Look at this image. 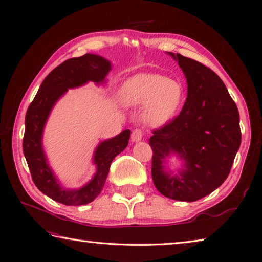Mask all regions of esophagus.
<instances>
[{"label": "esophagus", "instance_id": "1", "mask_svg": "<svg viewBox=\"0 0 262 262\" xmlns=\"http://www.w3.org/2000/svg\"><path fill=\"white\" fill-rule=\"evenodd\" d=\"M143 136H144V132L142 129H139V128L134 129L133 133H132V141L133 142L141 141V139L143 138Z\"/></svg>", "mask_w": 262, "mask_h": 262}]
</instances>
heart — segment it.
Listing matches in <instances>:
<instances>
[{
  "label": "heart",
  "instance_id": "heart-1",
  "mask_svg": "<svg viewBox=\"0 0 262 262\" xmlns=\"http://www.w3.org/2000/svg\"><path fill=\"white\" fill-rule=\"evenodd\" d=\"M123 98L127 105L144 106V119L153 127L169 123L183 105L185 91L178 80L161 75L143 74L125 83Z\"/></svg>",
  "mask_w": 262,
  "mask_h": 262
}]
</instances>
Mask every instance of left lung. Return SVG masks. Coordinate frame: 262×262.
Returning <instances> with one entry per match:
<instances>
[{
  "instance_id": "left-lung-1",
  "label": "left lung",
  "mask_w": 262,
  "mask_h": 262,
  "mask_svg": "<svg viewBox=\"0 0 262 262\" xmlns=\"http://www.w3.org/2000/svg\"><path fill=\"white\" fill-rule=\"evenodd\" d=\"M169 54L184 72L187 98L179 116L149 138L151 178L164 196L193 202L227 180L241 144L240 116L226 84L213 70L180 53ZM171 152L186 162L179 176L163 171V159Z\"/></svg>"
}]
</instances>
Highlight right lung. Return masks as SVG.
<instances>
[{"mask_svg": "<svg viewBox=\"0 0 262 262\" xmlns=\"http://www.w3.org/2000/svg\"><path fill=\"white\" fill-rule=\"evenodd\" d=\"M105 58L87 53L59 64L42 81L26 115L23 153L35 186L47 196L64 205L90 203L99 195L107 179L113 160L128 145L130 130L126 129L114 138L101 142L96 148L94 163L97 166L93 180L79 190H67L59 184L49 167L43 148L42 133L52 107L67 90L82 86L88 81L102 83L111 71Z\"/></svg>", "mask_w": 262, "mask_h": 262, "instance_id": "add662e5", "label": "right lung"}]
</instances>
